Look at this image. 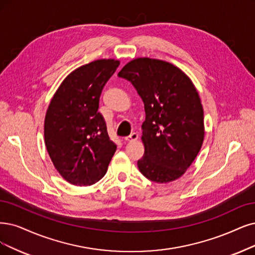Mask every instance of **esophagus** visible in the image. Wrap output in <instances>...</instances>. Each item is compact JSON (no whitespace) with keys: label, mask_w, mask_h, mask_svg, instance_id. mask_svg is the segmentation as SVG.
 <instances>
[{"label":"esophagus","mask_w":255,"mask_h":255,"mask_svg":"<svg viewBox=\"0 0 255 255\" xmlns=\"http://www.w3.org/2000/svg\"><path fill=\"white\" fill-rule=\"evenodd\" d=\"M137 138H138V134L133 132V133H131L129 136H126L125 140H127V142H134V140H136Z\"/></svg>","instance_id":"34e87169"}]
</instances>
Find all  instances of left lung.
Segmentation results:
<instances>
[{
    "label": "left lung",
    "mask_w": 255,
    "mask_h": 255,
    "mask_svg": "<svg viewBox=\"0 0 255 255\" xmlns=\"http://www.w3.org/2000/svg\"><path fill=\"white\" fill-rule=\"evenodd\" d=\"M119 77L132 83L144 102L140 173L161 184L177 180L193 163L205 137L204 110L194 84L173 64L150 58L128 62Z\"/></svg>",
    "instance_id": "1"
}]
</instances>
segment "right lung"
Wrapping results in <instances>:
<instances>
[{"label": "right lung", "mask_w": 255, "mask_h": 255, "mask_svg": "<svg viewBox=\"0 0 255 255\" xmlns=\"http://www.w3.org/2000/svg\"><path fill=\"white\" fill-rule=\"evenodd\" d=\"M119 65V60L101 59L74 69L61 83L47 108V151L54 168L71 185L99 182L117 150L98 109L102 90Z\"/></svg>", "instance_id": "add662e5"}]
</instances>
